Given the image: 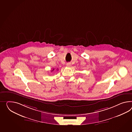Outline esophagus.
<instances>
[{
  "mask_svg": "<svg viewBox=\"0 0 132 132\" xmlns=\"http://www.w3.org/2000/svg\"><path fill=\"white\" fill-rule=\"evenodd\" d=\"M67 66L68 67H70L71 66V64L70 63H68L67 64Z\"/></svg>",
  "mask_w": 132,
  "mask_h": 132,
  "instance_id": "34e87169",
  "label": "esophagus"
}]
</instances>
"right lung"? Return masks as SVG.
<instances>
[{
    "label": "right lung",
    "instance_id": "obj_1",
    "mask_svg": "<svg viewBox=\"0 0 132 132\" xmlns=\"http://www.w3.org/2000/svg\"><path fill=\"white\" fill-rule=\"evenodd\" d=\"M53 70H54V69H53V70H52V71H53Z\"/></svg>",
    "mask_w": 132,
    "mask_h": 132
}]
</instances>
